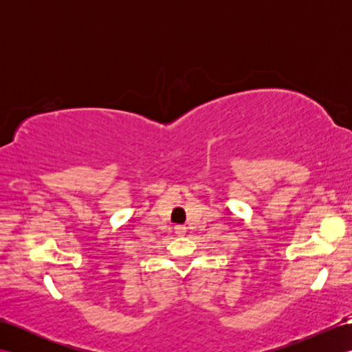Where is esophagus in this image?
Listing matches in <instances>:
<instances>
[{
  "label": "esophagus",
  "mask_w": 352,
  "mask_h": 352,
  "mask_svg": "<svg viewBox=\"0 0 352 352\" xmlns=\"http://www.w3.org/2000/svg\"><path fill=\"white\" fill-rule=\"evenodd\" d=\"M184 231H186V228H184L183 226H177V227H175V233H177L178 236H182V234H184Z\"/></svg>",
  "instance_id": "1"
}]
</instances>
